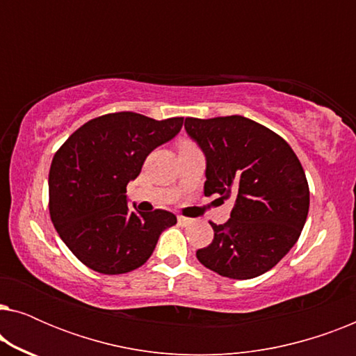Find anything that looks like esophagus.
Here are the masks:
<instances>
[{"mask_svg": "<svg viewBox=\"0 0 356 356\" xmlns=\"http://www.w3.org/2000/svg\"><path fill=\"white\" fill-rule=\"evenodd\" d=\"M178 223L181 227H188V225H191L193 223V218H188V217H183V216H179L178 217Z\"/></svg>", "mask_w": 356, "mask_h": 356, "instance_id": "obj_1", "label": "esophagus"}]
</instances>
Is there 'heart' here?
I'll return each instance as SVG.
<instances>
[{"instance_id": "obj_1", "label": "heart", "mask_w": 356, "mask_h": 356, "mask_svg": "<svg viewBox=\"0 0 356 356\" xmlns=\"http://www.w3.org/2000/svg\"><path fill=\"white\" fill-rule=\"evenodd\" d=\"M184 143H188V140H184ZM184 143H183V144H184Z\"/></svg>"}]
</instances>
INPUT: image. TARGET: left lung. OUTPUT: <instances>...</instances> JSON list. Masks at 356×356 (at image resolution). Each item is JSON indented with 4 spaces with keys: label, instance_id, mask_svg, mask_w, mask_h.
Masks as SVG:
<instances>
[{
    "label": "left lung",
    "instance_id": "obj_1",
    "mask_svg": "<svg viewBox=\"0 0 356 356\" xmlns=\"http://www.w3.org/2000/svg\"><path fill=\"white\" fill-rule=\"evenodd\" d=\"M184 129L206 155L204 194L235 199L230 218L212 223L213 240L196 251L202 266L245 280L270 270L303 230L309 188L285 139L240 115L186 118Z\"/></svg>",
    "mask_w": 356,
    "mask_h": 356
}]
</instances>
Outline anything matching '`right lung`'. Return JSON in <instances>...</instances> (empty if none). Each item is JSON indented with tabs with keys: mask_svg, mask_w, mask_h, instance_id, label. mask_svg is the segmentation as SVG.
Returning a JSON list of instances; mask_svg holds the SVG:
<instances>
[{
	"mask_svg": "<svg viewBox=\"0 0 356 356\" xmlns=\"http://www.w3.org/2000/svg\"><path fill=\"white\" fill-rule=\"evenodd\" d=\"M183 118L152 120L118 111L74 131L53 157L48 175L50 217L58 235L89 269L126 274L149 259L172 212L128 207L126 186L155 147L179 133Z\"/></svg>",
	"mask_w": 356,
	"mask_h": 356,
	"instance_id": "obj_1",
	"label": "right lung"
}]
</instances>
